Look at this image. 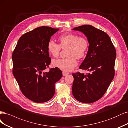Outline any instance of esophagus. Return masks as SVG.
<instances>
[{
    "label": "esophagus",
    "mask_w": 128,
    "mask_h": 128,
    "mask_svg": "<svg viewBox=\"0 0 128 128\" xmlns=\"http://www.w3.org/2000/svg\"><path fill=\"white\" fill-rule=\"evenodd\" d=\"M62 74H63V76H66V75H68V72H64V71H63V72H62Z\"/></svg>",
    "instance_id": "1"
}]
</instances>
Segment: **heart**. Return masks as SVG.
<instances>
[{
    "mask_svg": "<svg viewBox=\"0 0 128 128\" xmlns=\"http://www.w3.org/2000/svg\"><path fill=\"white\" fill-rule=\"evenodd\" d=\"M59 44L52 40L49 41L47 51L52 57L59 56L61 48H68L66 58L54 60L52 61L54 67L58 68L65 71H71L78 64L76 58L80 59L86 55L89 48L88 40L84 36L74 34H65L60 36Z\"/></svg>",
    "mask_w": 128,
    "mask_h": 128,
    "instance_id": "b5f03b06",
    "label": "heart"
}]
</instances>
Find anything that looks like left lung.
<instances>
[{"label": "left lung", "mask_w": 128, "mask_h": 128, "mask_svg": "<svg viewBox=\"0 0 128 128\" xmlns=\"http://www.w3.org/2000/svg\"><path fill=\"white\" fill-rule=\"evenodd\" d=\"M73 30L83 32L88 40V51L79 68L90 73L72 74V94L81 102L92 103L103 96L113 79L116 50L108 34L92 26Z\"/></svg>", "instance_id": "1"}]
</instances>
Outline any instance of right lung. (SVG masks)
<instances>
[{
	"mask_svg": "<svg viewBox=\"0 0 128 128\" xmlns=\"http://www.w3.org/2000/svg\"><path fill=\"white\" fill-rule=\"evenodd\" d=\"M59 30L40 26L23 34L13 54V73L20 91L36 102H46L55 94V84L62 77L58 68L44 72L51 62L47 45L50 37Z\"/></svg>",
	"mask_w": 128,
	"mask_h": 128,
	"instance_id": "right-lung-1",
	"label": "right lung"
}]
</instances>
